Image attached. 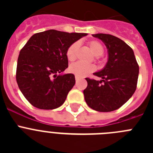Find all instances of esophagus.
<instances>
[{"label":"esophagus","instance_id":"1","mask_svg":"<svg viewBox=\"0 0 153 153\" xmlns=\"http://www.w3.org/2000/svg\"><path fill=\"white\" fill-rule=\"evenodd\" d=\"M75 79H76V82H78V81L79 80V77H78L77 76H76Z\"/></svg>","mask_w":153,"mask_h":153}]
</instances>
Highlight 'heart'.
Here are the masks:
<instances>
[{"mask_svg":"<svg viewBox=\"0 0 153 153\" xmlns=\"http://www.w3.org/2000/svg\"><path fill=\"white\" fill-rule=\"evenodd\" d=\"M88 46L93 55H95L97 58L103 53L104 47L102 44L99 41L93 40V41L89 42ZM78 48H79L78 42H75L68 47L67 51V57L69 61H74L76 60ZM69 70L72 74L77 76L78 77H84L86 76L95 71L96 66L93 64H84L80 62H77V63L70 65L69 67Z\"/></svg>","mask_w":153,"mask_h":153,"instance_id":"heart-1","label":"heart"}]
</instances>
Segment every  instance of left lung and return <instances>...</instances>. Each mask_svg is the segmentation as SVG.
<instances>
[{
	"label": "left lung",
	"instance_id": "left-lung-1",
	"mask_svg": "<svg viewBox=\"0 0 153 153\" xmlns=\"http://www.w3.org/2000/svg\"><path fill=\"white\" fill-rule=\"evenodd\" d=\"M93 36L106 45L108 61L103 69L93 74L101 80L86 78L84 98L87 105L96 111L111 112L121 107L136 91L139 65L132 48L121 39L106 33Z\"/></svg>",
	"mask_w": 153,
	"mask_h": 153
}]
</instances>
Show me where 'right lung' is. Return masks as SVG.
Returning a JSON list of instances; mask_svg holds the SVG:
<instances>
[{"instance_id": "1", "label": "right lung", "mask_w": 153, "mask_h": 153, "mask_svg": "<svg viewBox=\"0 0 153 153\" xmlns=\"http://www.w3.org/2000/svg\"><path fill=\"white\" fill-rule=\"evenodd\" d=\"M86 35L48 30L35 33L27 42L20 51L16 79L31 105L41 109L63 105L76 83L73 74H61L68 67L67 51Z\"/></svg>"}]
</instances>
